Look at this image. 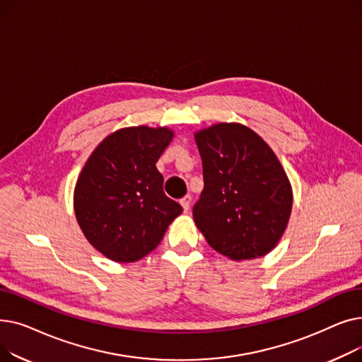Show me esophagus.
I'll list each match as a JSON object with an SVG mask.
<instances>
[{
    "mask_svg": "<svg viewBox=\"0 0 362 362\" xmlns=\"http://www.w3.org/2000/svg\"><path fill=\"white\" fill-rule=\"evenodd\" d=\"M191 202H192V197H191V195H185V197L180 199V204H182L185 211L189 210V206H191Z\"/></svg>",
    "mask_w": 362,
    "mask_h": 362,
    "instance_id": "34e87169",
    "label": "esophagus"
}]
</instances>
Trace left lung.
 Here are the masks:
<instances>
[{"mask_svg":"<svg viewBox=\"0 0 362 362\" xmlns=\"http://www.w3.org/2000/svg\"><path fill=\"white\" fill-rule=\"evenodd\" d=\"M204 191L192 208L197 227L232 259L269 254L286 229L292 187L272 148L254 130L220 123L198 132Z\"/></svg>","mask_w":362,"mask_h":362,"instance_id":"1","label":"left lung"}]
</instances>
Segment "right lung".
<instances>
[{
	"instance_id": "add662e5",
	"label": "right lung",
	"mask_w": 362,
	"mask_h": 362,
	"mask_svg": "<svg viewBox=\"0 0 362 362\" xmlns=\"http://www.w3.org/2000/svg\"><path fill=\"white\" fill-rule=\"evenodd\" d=\"M171 138L165 127L120 129L86 161L74 187V213L89 243L107 258H144L183 211L164 194L156 167Z\"/></svg>"
}]
</instances>
